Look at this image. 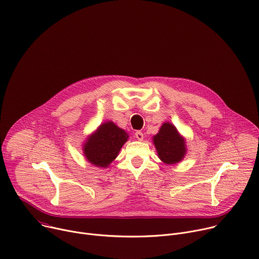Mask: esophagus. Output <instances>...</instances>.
<instances>
[{
    "mask_svg": "<svg viewBox=\"0 0 259 259\" xmlns=\"http://www.w3.org/2000/svg\"><path fill=\"white\" fill-rule=\"evenodd\" d=\"M135 137H136L137 140H140V142H142V140L144 139V133L140 132V131H136L135 132Z\"/></svg>",
    "mask_w": 259,
    "mask_h": 259,
    "instance_id": "1",
    "label": "esophagus"
}]
</instances>
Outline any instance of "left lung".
<instances>
[{
	"mask_svg": "<svg viewBox=\"0 0 259 259\" xmlns=\"http://www.w3.org/2000/svg\"><path fill=\"white\" fill-rule=\"evenodd\" d=\"M153 144L159 159L168 165L181 162L187 154L185 137L169 122L162 124L159 132L153 136Z\"/></svg>",
	"mask_w": 259,
	"mask_h": 259,
	"instance_id": "left-lung-1",
	"label": "left lung"
}]
</instances>
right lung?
<instances>
[{"mask_svg": "<svg viewBox=\"0 0 259 259\" xmlns=\"http://www.w3.org/2000/svg\"><path fill=\"white\" fill-rule=\"evenodd\" d=\"M128 138L124 129L106 121L85 138L82 145L83 156L92 165L106 168L119 155Z\"/></svg>", "mask_w": 259, "mask_h": 259, "instance_id": "1", "label": "right lung"}]
</instances>
